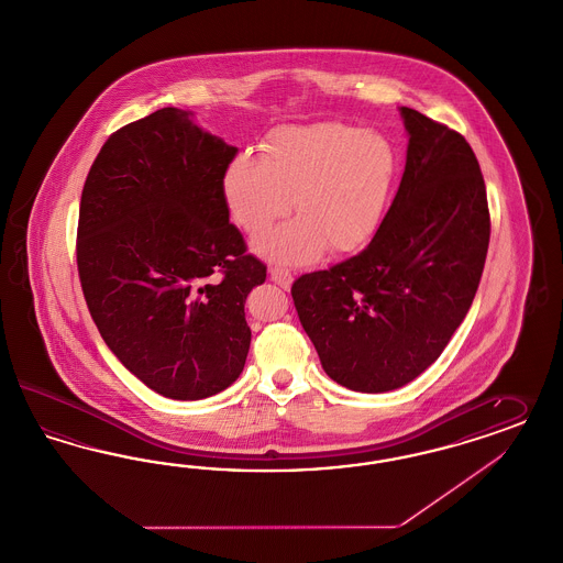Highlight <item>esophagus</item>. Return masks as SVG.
<instances>
[{
    "mask_svg": "<svg viewBox=\"0 0 563 563\" xmlns=\"http://www.w3.org/2000/svg\"><path fill=\"white\" fill-rule=\"evenodd\" d=\"M269 275H272L273 282H275L277 286H282L284 290H288L291 286V282H294L291 273L288 272V269H284V267H277V265L269 267Z\"/></svg>",
    "mask_w": 563,
    "mask_h": 563,
    "instance_id": "esophagus-1",
    "label": "esophagus"
}]
</instances>
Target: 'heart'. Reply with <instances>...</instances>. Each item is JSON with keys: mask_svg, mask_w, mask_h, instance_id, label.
Returning <instances> with one entry per match:
<instances>
[{"mask_svg": "<svg viewBox=\"0 0 563 563\" xmlns=\"http://www.w3.org/2000/svg\"><path fill=\"white\" fill-rule=\"evenodd\" d=\"M398 175L395 144L346 123L279 126L263 156L240 154L223 177L233 221L251 235L290 210L288 223L254 240V251L284 265L312 263L325 246L351 252L379 228Z\"/></svg>", "mask_w": 563, "mask_h": 563, "instance_id": "heart-1", "label": "heart"}]
</instances>
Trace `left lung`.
Instances as JSON below:
<instances>
[{"label":"left lung","instance_id":"obj_1","mask_svg":"<svg viewBox=\"0 0 563 563\" xmlns=\"http://www.w3.org/2000/svg\"><path fill=\"white\" fill-rule=\"evenodd\" d=\"M407 163L374 240L291 286L323 372L354 393H388L423 374L470 311L490 214L463 135L400 106Z\"/></svg>","mask_w":563,"mask_h":563}]
</instances>
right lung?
<instances>
[{
    "mask_svg": "<svg viewBox=\"0 0 563 563\" xmlns=\"http://www.w3.org/2000/svg\"><path fill=\"white\" fill-rule=\"evenodd\" d=\"M235 154L194 112L163 108L108 137L81 194L89 312L126 369L173 400L230 388L251 349L244 305L267 267L230 223Z\"/></svg>",
    "mask_w": 563,
    "mask_h": 563,
    "instance_id": "obj_1",
    "label": "right lung"
}]
</instances>
